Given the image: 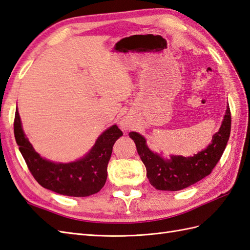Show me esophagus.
Masks as SVG:
<instances>
[{
	"label": "esophagus",
	"mask_w": 250,
	"mask_h": 250,
	"mask_svg": "<svg viewBox=\"0 0 250 250\" xmlns=\"http://www.w3.org/2000/svg\"><path fill=\"white\" fill-rule=\"evenodd\" d=\"M121 127H122V128H123V129H128V128H130V124H129V122L128 121H127V120H122L121 121Z\"/></svg>",
	"instance_id": "esophagus-1"
}]
</instances>
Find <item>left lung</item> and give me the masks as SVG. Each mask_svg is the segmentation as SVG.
I'll return each mask as SVG.
<instances>
[{"label":"left lung","instance_id":"obj_1","mask_svg":"<svg viewBox=\"0 0 250 250\" xmlns=\"http://www.w3.org/2000/svg\"><path fill=\"white\" fill-rule=\"evenodd\" d=\"M231 114L229 106L225 113L222 126L207 148L192 157L171 156L166 159L154 153L146 144L143 136L136 131L129 137L136 143L138 154L146 167V175L150 185L161 191H179L208 176L220 161L230 137Z\"/></svg>","mask_w":250,"mask_h":250}]
</instances>
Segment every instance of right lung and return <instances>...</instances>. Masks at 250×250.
<instances>
[{"label":"right lung","mask_w":250,"mask_h":250,"mask_svg":"<svg viewBox=\"0 0 250 250\" xmlns=\"http://www.w3.org/2000/svg\"><path fill=\"white\" fill-rule=\"evenodd\" d=\"M14 132L28 169L38 184L62 195L74 197H86L101 191L107 179L113 144L123 136L118 126L112 125L97 138L87 155L76 161L62 163L46 160L34 149L23 131L18 109Z\"/></svg>","instance_id":"right-lung-1"}]
</instances>
